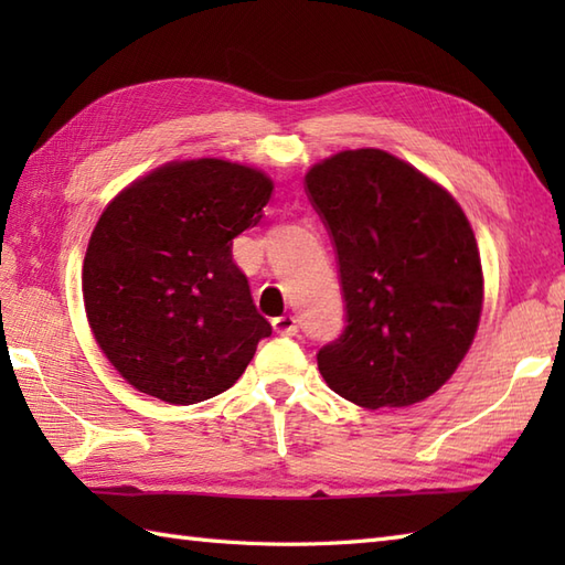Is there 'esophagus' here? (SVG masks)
Here are the masks:
<instances>
[{
    "mask_svg": "<svg viewBox=\"0 0 565 565\" xmlns=\"http://www.w3.org/2000/svg\"><path fill=\"white\" fill-rule=\"evenodd\" d=\"M274 330L284 334V338H294V334L298 332V320L296 316H281V318H274Z\"/></svg>",
    "mask_w": 565,
    "mask_h": 565,
    "instance_id": "obj_1",
    "label": "esophagus"
}]
</instances>
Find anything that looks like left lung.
Here are the masks:
<instances>
[{"label": "left lung", "mask_w": 565, "mask_h": 565, "mask_svg": "<svg viewBox=\"0 0 565 565\" xmlns=\"http://www.w3.org/2000/svg\"><path fill=\"white\" fill-rule=\"evenodd\" d=\"M306 191L332 237L347 310L340 338L318 352L322 379L369 411L425 401L481 320L471 223L447 189L374 148L310 167Z\"/></svg>", "instance_id": "1"}]
</instances>
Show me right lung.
<instances>
[{
  "label": "right lung",
  "instance_id": "1",
  "mask_svg": "<svg viewBox=\"0 0 565 565\" xmlns=\"http://www.w3.org/2000/svg\"><path fill=\"white\" fill-rule=\"evenodd\" d=\"M271 189L255 167L201 158L158 167L104 209L84 255V310L130 386L191 405L243 376L271 326L233 239L262 221Z\"/></svg>",
  "mask_w": 565,
  "mask_h": 565
}]
</instances>
